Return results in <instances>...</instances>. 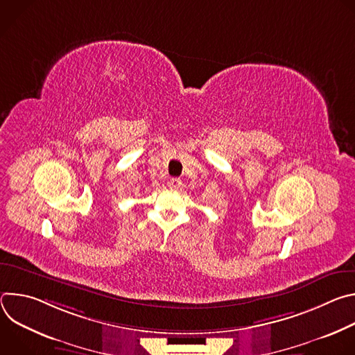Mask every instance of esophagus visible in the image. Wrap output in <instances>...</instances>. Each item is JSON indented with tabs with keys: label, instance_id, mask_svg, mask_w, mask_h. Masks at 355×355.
I'll return each instance as SVG.
<instances>
[{
	"label": "esophagus",
	"instance_id": "34e87169",
	"mask_svg": "<svg viewBox=\"0 0 355 355\" xmlns=\"http://www.w3.org/2000/svg\"><path fill=\"white\" fill-rule=\"evenodd\" d=\"M181 185H182V181H181L180 178H171V180L168 181V187H170L171 189H174V191H178V189L181 188Z\"/></svg>",
	"mask_w": 355,
	"mask_h": 355
}]
</instances>
